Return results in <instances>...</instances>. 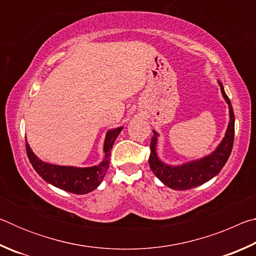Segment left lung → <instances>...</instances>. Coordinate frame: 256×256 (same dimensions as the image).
Segmentation results:
<instances>
[{
	"label": "left lung",
	"instance_id": "1",
	"mask_svg": "<svg viewBox=\"0 0 256 256\" xmlns=\"http://www.w3.org/2000/svg\"><path fill=\"white\" fill-rule=\"evenodd\" d=\"M219 86L224 98L228 102L230 120H229L226 136H224L222 144H219L214 152L206 156V158L185 164L183 166H168V164H164L160 162L157 157V154H156V144H157L158 134L154 131V136L151 138L150 142L149 164L154 174L168 188L177 190H185L202 185L206 182L210 180L212 177H214L222 170V167L227 162L229 156L232 154L234 136H235V115H234L232 102L229 100L226 92H224L222 82H219Z\"/></svg>",
	"mask_w": 256,
	"mask_h": 256
}]
</instances>
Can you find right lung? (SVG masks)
Returning a JSON list of instances; mask_svg holds the SVG:
<instances>
[{
  "mask_svg": "<svg viewBox=\"0 0 256 256\" xmlns=\"http://www.w3.org/2000/svg\"><path fill=\"white\" fill-rule=\"evenodd\" d=\"M122 128H118L107 132L105 144H104L105 159L98 166L76 168L46 164L34 154L27 142H26V151H27L29 162L32 164L34 170L47 183L73 194H86L97 188L105 177L108 166H110V150Z\"/></svg>",
  "mask_w": 256,
  "mask_h": 256,
  "instance_id": "right-lung-1",
  "label": "right lung"
}]
</instances>
